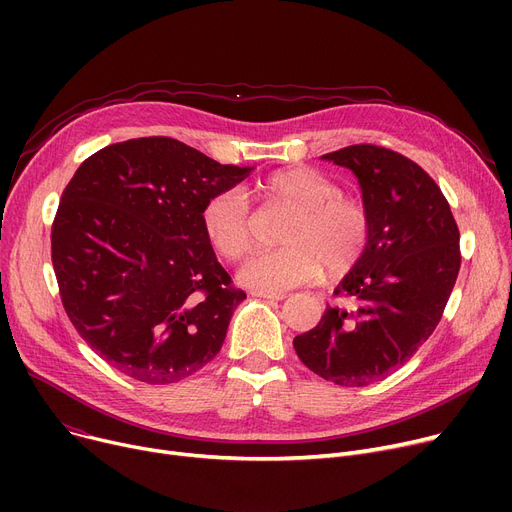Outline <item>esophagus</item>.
Here are the masks:
<instances>
[{
	"instance_id": "34e87169",
	"label": "esophagus",
	"mask_w": 512,
	"mask_h": 512,
	"mask_svg": "<svg viewBox=\"0 0 512 512\" xmlns=\"http://www.w3.org/2000/svg\"><path fill=\"white\" fill-rule=\"evenodd\" d=\"M253 297H259V299H270V301H282L286 299L284 292H263V290H253L251 292Z\"/></svg>"
}]
</instances>
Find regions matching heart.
Wrapping results in <instances>:
<instances>
[{
    "mask_svg": "<svg viewBox=\"0 0 512 512\" xmlns=\"http://www.w3.org/2000/svg\"><path fill=\"white\" fill-rule=\"evenodd\" d=\"M253 195L263 203L292 209L280 240L286 247L253 255L238 280L255 290L282 292L313 282L326 267L342 278L361 261L369 242V215L361 201L340 195L334 180L305 166L282 168L261 178ZM201 224L215 253L238 261L253 249V218L238 191L207 201Z\"/></svg>",
    "mask_w": 512,
    "mask_h": 512,
    "instance_id": "obj_1",
    "label": "heart"
}]
</instances>
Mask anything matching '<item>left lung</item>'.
Masks as SVG:
<instances>
[{"mask_svg": "<svg viewBox=\"0 0 512 512\" xmlns=\"http://www.w3.org/2000/svg\"><path fill=\"white\" fill-rule=\"evenodd\" d=\"M321 159L357 176L369 242L334 288L351 307H328L292 344L319 378L361 388L405 365L436 330L459 276L461 236L438 184L409 157L353 145Z\"/></svg>", "mask_w": 512, "mask_h": 512, "instance_id": "left-lung-1", "label": "left lung"}]
</instances>
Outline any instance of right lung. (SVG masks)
Listing matches in <instances>:
<instances>
[{"label": "right lung", "mask_w": 512, "mask_h": 512, "mask_svg": "<svg viewBox=\"0 0 512 512\" xmlns=\"http://www.w3.org/2000/svg\"><path fill=\"white\" fill-rule=\"evenodd\" d=\"M253 170L168 137L116 143L80 164L53 220L51 261L72 326L103 361L174 384L220 353L247 294L230 286L201 213Z\"/></svg>", "instance_id": "add662e5"}]
</instances>
